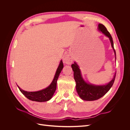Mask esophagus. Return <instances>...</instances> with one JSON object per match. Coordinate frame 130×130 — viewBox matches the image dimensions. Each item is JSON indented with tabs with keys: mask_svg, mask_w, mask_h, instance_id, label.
<instances>
[{
	"mask_svg": "<svg viewBox=\"0 0 130 130\" xmlns=\"http://www.w3.org/2000/svg\"><path fill=\"white\" fill-rule=\"evenodd\" d=\"M73 61V57L71 55H66L63 59L64 63H65L67 64H71Z\"/></svg>",
	"mask_w": 130,
	"mask_h": 130,
	"instance_id": "obj_1",
	"label": "esophagus"
}]
</instances>
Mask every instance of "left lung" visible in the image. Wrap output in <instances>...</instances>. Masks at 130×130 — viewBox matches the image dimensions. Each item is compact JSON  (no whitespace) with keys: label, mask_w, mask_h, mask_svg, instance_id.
<instances>
[{"label":"left lung","mask_w":130,"mask_h":130,"mask_svg":"<svg viewBox=\"0 0 130 130\" xmlns=\"http://www.w3.org/2000/svg\"><path fill=\"white\" fill-rule=\"evenodd\" d=\"M98 26H99L98 29L109 38L116 57V51L114 48L113 41L111 34H109L106 27L103 24H99ZM72 68L74 72V79L76 82V91L81 99L84 100L93 101L99 99L100 98L103 97L111 89L115 80L116 73L113 79L106 85L95 86L88 84L86 83L82 78L80 70L78 68V66L75 62L72 64Z\"/></svg>","instance_id":"1"}]
</instances>
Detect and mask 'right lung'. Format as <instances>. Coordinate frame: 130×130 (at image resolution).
I'll list each match as a JSON object with an SVG mask.
<instances>
[{"label":"right lung","instance_id":"obj_1","mask_svg":"<svg viewBox=\"0 0 130 130\" xmlns=\"http://www.w3.org/2000/svg\"><path fill=\"white\" fill-rule=\"evenodd\" d=\"M63 68V64L62 61H61L52 84L48 87L44 89L37 92H30L24 91L17 86L18 87L20 90V91L23 93V95H24L27 99L30 100L38 102H44L48 101L52 98L55 92L58 77L60 75V74Z\"/></svg>","mask_w":130,"mask_h":130}]
</instances>
